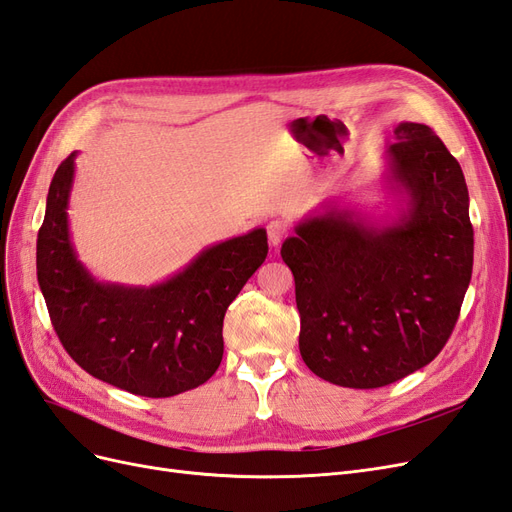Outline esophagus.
<instances>
[{
    "mask_svg": "<svg viewBox=\"0 0 512 512\" xmlns=\"http://www.w3.org/2000/svg\"><path fill=\"white\" fill-rule=\"evenodd\" d=\"M286 232H288V228H286V224L284 222H280V220H273V222H269V226H267V237H269V243L275 247V245H280L282 241H284V237H286Z\"/></svg>",
    "mask_w": 512,
    "mask_h": 512,
    "instance_id": "obj_1",
    "label": "esophagus"
}]
</instances>
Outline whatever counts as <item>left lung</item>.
<instances>
[{"mask_svg": "<svg viewBox=\"0 0 512 512\" xmlns=\"http://www.w3.org/2000/svg\"><path fill=\"white\" fill-rule=\"evenodd\" d=\"M395 138L389 179L406 194L397 220L378 226L329 209L282 245L303 361L348 389H378L436 359L472 277L474 228L459 162L423 123H399Z\"/></svg>", "mask_w": 512, "mask_h": 512, "instance_id": "left-lung-1", "label": "left lung"}]
</instances>
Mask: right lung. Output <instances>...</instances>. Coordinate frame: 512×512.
Masks as SVG:
<instances>
[{
	"label": "right lung",
	"mask_w": 512,
	"mask_h": 512,
	"mask_svg": "<svg viewBox=\"0 0 512 512\" xmlns=\"http://www.w3.org/2000/svg\"><path fill=\"white\" fill-rule=\"evenodd\" d=\"M74 158L76 151L55 170L36 247L38 284L61 346L87 374L132 395L196 389L222 363L224 314L265 262L267 230L211 245L151 288L102 284L70 241Z\"/></svg>",
	"instance_id": "right-lung-1"
}]
</instances>
